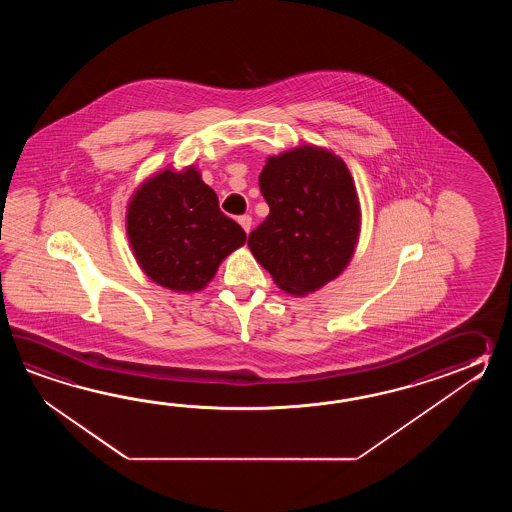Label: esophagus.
<instances>
[{
    "label": "esophagus",
    "instance_id": "obj_1",
    "mask_svg": "<svg viewBox=\"0 0 512 512\" xmlns=\"http://www.w3.org/2000/svg\"><path fill=\"white\" fill-rule=\"evenodd\" d=\"M238 221H240V225H241V227H243V230H245V232H247V234H249V232H251V227H252L251 216H240V218H238Z\"/></svg>",
    "mask_w": 512,
    "mask_h": 512
}]
</instances>
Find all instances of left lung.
<instances>
[{
	"mask_svg": "<svg viewBox=\"0 0 512 512\" xmlns=\"http://www.w3.org/2000/svg\"><path fill=\"white\" fill-rule=\"evenodd\" d=\"M269 216L249 249L285 293H313L346 269L359 240L360 207L344 161L316 146L269 157L260 174Z\"/></svg>",
	"mask_w": 512,
	"mask_h": 512,
	"instance_id": "8db88e82",
	"label": "left lung"
}]
</instances>
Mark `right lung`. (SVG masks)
I'll list each match as a JSON object with an SVG mask.
<instances>
[{
  "label": "right lung",
  "mask_w": 512,
  "mask_h": 512,
  "mask_svg": "<svg viewBox=\"0 0 512 512\" xmlns=\"http://www.w3.org/2000/svg\"><path fill=\"white\" fill-rule=\"evenodd\" d=\"M128 238L142 271L172 291L194 293L247 236L219 210L216 192L194 166L164 170L133 194L126 216Z\"/></svg>",
  "instance_id": "add662e5"
}]
</instances>
